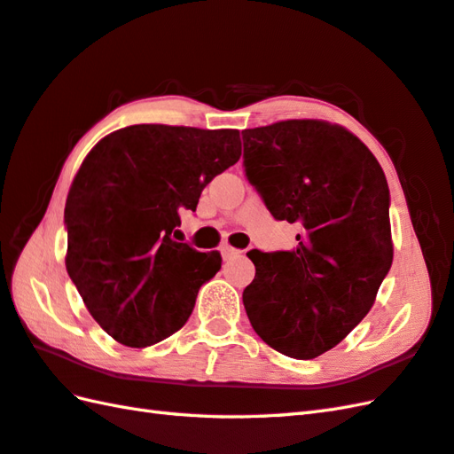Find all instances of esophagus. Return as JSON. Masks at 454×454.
I'll return each mask as SVG.
<instances>
[{
    "label": "esophagus",
    "mask_w": 454,
    "mask_h": 454,
    "mask_svg": "<svg viewBox=\"0 0 454 454\" xmlns=\"http://www.w3.org/2000/svg\"><path fill=\"white\" fill-rule=\"evenodd\" d=\"M239 249H236V247H231V246H223L220 247V255H223V259L224 261H230L231 257H236V255H239Z\"/></svg>",
    "instance_id": "34e87169"
}]
</instances>
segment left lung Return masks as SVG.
<instances>
[{
    "mask_svg": "<svg viewBox=\"0 0 454 454\" xmlns=\"http://www.w3.org/2000/svg\"><path fill=\"white\" fill-rule=\"evenodd\" d=\"M241 139L247 182L272 216L301 230L290 251L247 253L255 265L247 317L270 348L311 360L365 317L391 270L387 177L339 125L288 120Z\"/></svg>",
    "mask_w": 454,
    "mask_h": 454,
    "instance_id": "1",
    "label": "left lung"
}]
</instances>
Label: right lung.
<instances>
[{
  "mask_svg": "<svg viewBox=\"0 0 454 454\" xmlns=\"http://www.w3.org/2000/svg\"><path fill=\"white\" fill-rule=\"evenodd\" d=\"M239 156L236 129L129 125L84 158L63 215L66 267L114 340L146 348L185 325L223 259L177 241L179 213Z\"/></svg>",
  "mask_w": 454,
  "mask_h": 454,
  "instance_id": "1",
  "label": "right lung"
}]
</instances>
